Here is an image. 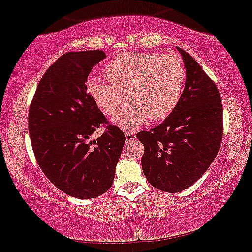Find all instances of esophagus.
<instances>
[{
    "label": "esophagus",
    "mask_w": 252,
    "mask_h": 252,
    "mask_svg": "<svg viewBox=\"0 0 252 252\" xmlns=\"http://www.w3.org/2000/svg\"><path fill=\"white\" fill-rule=\"evenodd\" d=\"M124 135H126V142H130V141H134L136 138V134L134 131H129V130H126L124 131Z\"/></svg>",
    "instance_id": "1"
}]
</instances>
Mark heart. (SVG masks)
Here are the masks:
<instances>
[{
    "label": "heart",
    "mask_w": 252,
    "mask_h": 252,
    "mask_svg": "<svg viewBox=\"0 0 252 252\" xmlns=\"http://www.w3.org/2000/svg\"><path fill=\"white\" fill-rule=\"evenodd\" d=\"M103 74L107 81H87V93L107 115H114L129 93L133 101L113 118L123 129H135L149 118L158 121L170 115L181 101L187 82L183 61L175 54L124 53L114 57Z\"/></svg>",
    "instance_id": "obj_1"
}]
</instances>
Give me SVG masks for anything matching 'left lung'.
<instances>
[{
	"mask_svg": "<svg viewBox=\"0 0 252 252\" xmlns=\"http://www.w3.org/2000/svg\"><path fill=\"white\" fill-rule=\"evenodd\" d=\"M187 69L178 105L163 123L139 131L142 169L160 191L180 192L202 177L220 150L223 107L216 84L187 51L177 48Z\"/></svg>",
	"mask_w": 252,
	"mask_h": 252,
	"instance_id": "left-lung-1",
	"label": "left lung"
}]
</instances>
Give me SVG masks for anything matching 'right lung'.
<instances>
[{
    "label": "right lung",
    "mask_w": 252,
    "mask_h": 252,
    "mask_svg": "<svg viewBox=\"0 0 252 252\" xmlns=\"http://www.w3.org/2000/svg\"><path fill=\"white\" fill-rule=\"evenodd\" d=\"M103 50L69 51L49 66L30 103L28 128L39 168L61 191L95 198L113 186L126 136L88 95L86 82ZM99 126L105 131L90 139Z\"/></svg>",
    "instance_id": "right-lung-1"
}]
</instances>
